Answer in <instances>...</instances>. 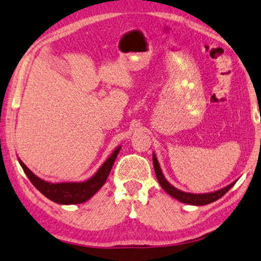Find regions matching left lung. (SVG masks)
Wrapping results in <instances>:
<instances>
[{
  "label": "left lung",
  "mask_w": 261,
  "mask_h": 261,
  "mask_svg": "<svg viewBox=\"0 0 261 261\" xmlns=\"http://www.w3.org/2000/svg\"><path fill=\"white\" fill-rule=\"evenodd\" d=\"M152 163H154V169H155V174L156 178H158L160 185L163 190L166 191L169 196L175 198L179 201L185 204H190V205H206V204L213 203V201L220 199L221 197H223L225 193L228 192L229 190L231 189L232 186L235 185V182H231L230 185L223 187V189L215 191V192H209V193H190V192H184L181 190H178L176 187H174L172 184H169L167 181V179L163 175V173L161 171V167H160V163L158 161V158H156L155 152L152 154Z\"/></svg>",
  "instance_id": "obj_1"
}]
</instances>
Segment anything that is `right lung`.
Wrapping results in <instances>:
<instances>
[{
    "mask_svg": "<svg viewBox=\"0 0 261 261\" xmlns=\"http://www.w3.org/2000/svg\"><path fill=\"white\" fill-rule=\"evenodd\" d=\"M121 147L114 149L110 158L102 163L101 167L94 175L89 179L81 182H48L40 179L34 173L29 169L25 163L19 159L20 166L22 167L23 172L29 176L30 181L33 184L34 187L44 194L48 199L62 205H71V204H81L90 199L106 182L114 161H116L118 152L120 151Z\"/></svg>",
    "mask_w": 261,
    "mask_h": 261,
    "instance_id": "right-lung-1",
    "label": "right lung"
}]
</instances>
